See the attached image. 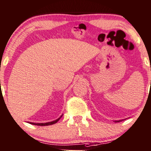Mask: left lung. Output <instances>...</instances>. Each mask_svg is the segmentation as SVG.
I'll return each mask as SVG.
<instances>
[{
  "instance_id": "left-lung-1",
  "label": "left lung",
  "mask_w": 151,
  "mask_h": 151,
  "mask_svg": "<svg viewBox=\"0 0 151 151\" xmlns=\"http://www.w3.org/2000/svg\"><path fill=\"white\" fill-rule=\"evenodd\" d=\"M123 120V119H122V120H115L114 122H121V121H122Z\"/></svg>"
}]
</instances>
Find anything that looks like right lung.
<instances>
[{"label": "right lung", "instance_id": "1", "mask_svg": "<svg viewBox=\"0 0 151 151\" xmlns=\"http://www.w3.org/2000/svg\"><path fill=\"white\" fill-rule=\"evenodd\" d=\"M63 116V115H62ZM62 116H60L58 119H57L56 120H54V121H52V122H45V123H35V122H29L30 123V124H34V125H37V126H47V125H51V124H55V123L58 122V121H59V119H60L61 117H62Z\"/></svg>", "mask_w": 151, "mask_h": 151}]
</instances>
